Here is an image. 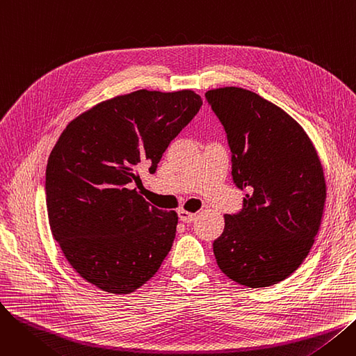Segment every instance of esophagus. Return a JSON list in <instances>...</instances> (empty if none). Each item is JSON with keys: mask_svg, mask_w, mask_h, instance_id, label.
I'll return each mask as SVG.
<instances>
[{"mask_svg": "<svg viewBox=\"0 0 356 356\" xmlns=\"http://www.w3.org/2000/svg\"><path fill=\"white\" fill-rule=\"evenodd\" d=\"M179 218H180V220H183L186 223H191V222L195 220L196 213H192V212L186 211V209H179Z\"/></svg>", "mask_w": 356, "mask_h": 356, "instance_id": "1", "label": "esophagus"}]
</instances>
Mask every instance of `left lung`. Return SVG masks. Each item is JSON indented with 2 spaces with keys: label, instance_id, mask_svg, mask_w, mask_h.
<instances>
[{
  "label": "left lung",
  "instance_id": "1",
  "mask_svg": "<svg viewBox=\"0 0 356 356\" xmlns=\"http://www.w3.org/2000/svg\"><path fill=\"white\" fill-rule=\"evenodd\" d=\"M227 131L232 179L244 209L225 215L213 241L220 271L250 289L283 282L302 266L326 202L322 161L303 127L258 93L225 86L204 93Z\"/></svg>",
  "mask_w": 356,
  "mask_h": 356
}]
</instances>
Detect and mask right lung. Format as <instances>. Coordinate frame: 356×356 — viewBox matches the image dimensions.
I'll use <instances>...</instances> for the list:
<instances>
[{"instance_id":"1","label":"right lung","mask_w":356,"mask_h":356,"mask_svg":"<svg viewBox=\"0 0 356 356\" xmlns=\"http://www.w3.org/2000/svg\"><path fill=\"white\" fill-rule=\"evenodd\" d=\"M202 106L195 90L140 89L72 120L46 168L50 229L67 263L92 286L129 294L172 250L177 213L152 207L133 184L154 173Z\"/></svg>"}]
</instances>
